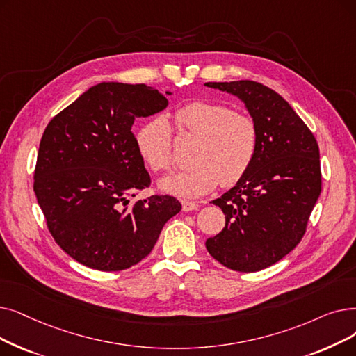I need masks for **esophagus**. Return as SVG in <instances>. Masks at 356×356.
Masks as SVG:
<instances>
[{"label": "esophagus", "instance_id": "obj_1", "mask_svg": "<svg viewBox=\"0 0 356 356\" xmlns=\"http://www.w3.org/2000/svg\"><path fill=\"white\" fill-rule=\"evenodd\" d=\"M181 208L183 211H196L199 208V205L196 202H192V200H181Z\"/></svg>", "mask_w": 356, "mask_h": 356}]
</instances>
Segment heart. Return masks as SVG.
Segmentation results:
<instances>
[{
  "instance_id": "heart-1",
  "label": "heart",
  "mask_w": 356,
  "mask_h": 356,
  "mask_svg": "<svg viewBox=\"0 0 356 356\" xmlns=\"http://www.w3.org/2000/svg\"><path fill=\"white\" fill-rule=\"evenodd\" d=\"M177 127L199 138L193 167L161 180L164 192L183 197L205 195L218 186L229 188L250 168L259 143L254 120L216 102L195 100L175 112ZM136 148L154 173L172 168V129L165 118L157 116L138 131Z\"/></svg>"
}]
</instances>
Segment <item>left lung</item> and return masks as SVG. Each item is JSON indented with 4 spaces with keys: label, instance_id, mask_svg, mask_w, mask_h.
Returning a JSON list of instances; mask_svg holds the SVG:
<instances>
[{
    "label": "left lung",
    "instance_id": "obj_1",
    "mask_svg": "<svg viewBox=\"0 0 356 356\" xmlns=\"http://www.w3.org/2000/svg\"><path fill=\"white\" fill-rule=\"evenodd\" d=\"M205 86L238 97L259 132L250 168L234 188L212 200L222 209L225 227L205 245L221 265L257 272L296 249L305 233L321 192L318 145L272 88L250 80Z\"/></svg>",
    "mask_w": 356,
    "mask_h": 356
}]
</instances>
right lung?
Listing matches in <instances>:
<instances>
[{
    "label": "right lung",
    "mask_w": 356,
    "mask_h": 356,
    "mask_svg": "<svg viewBox=\"0 0 356 356\" xmlns=\"http://www.w3.org/2000/svg\"><path fill=\"white\" fill-rule=\"evenodd\" d=\"M167 106L154 87L100 83L46 127L33 189L52 237L79 264L103 272L136 265L180 212L168 195L131 204L151 181L131 128Z\"/></svg>",
    "instance_id": "right-lung-1"
}]
</instances>
